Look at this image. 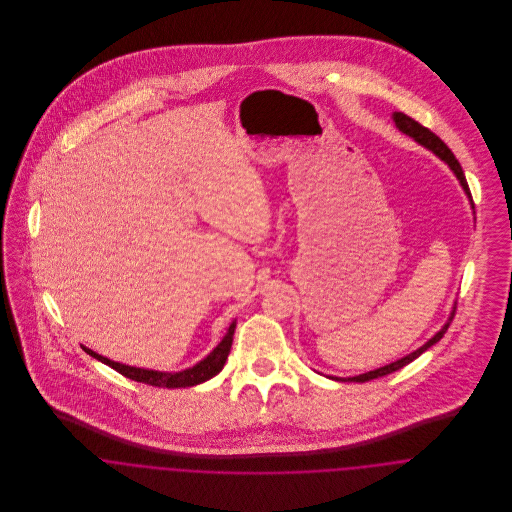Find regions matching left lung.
Wrapping results in <instances>:
<instances>
[{"label": "left lung", "instance_id": "8db88e82", "mask_svg": "<svg viewBox=\"0 0 512 512\" xmlns=\"http://www.w3.org/2000/svg\"><path fill=\"white\" fill-rule=\"evenodd\" d=\"M394 122H396V126H398V130L400 132H404V134H408V136H412L418 144H422L424 147H428V149H432L438 157H441L451 169H453V173L457 175V179L461 181V185H463V189H465V193L471 197V193H469V185H467V181H465V175H463V169H461V165H459V161L455 159V155H453V151L449 149V147L445 146L441 140H439L438 136L432 132V130H428L426 126H422L420 122H416L414 118H410V116H406L404 112H396L394 114ZM455 315H451V319H453ZM451 319H449V323H451ZM449 323L439 331L436 337H432L424 347H420L418 351H414L412 355H408V357H404V359H400V361H396V363H392V365L382 366V368H376V370H370V372H366V374H359V376H353V378H345V380H351V382H368V380H374V378H380V376H386V374H390V372H396V370H400L402 366L410 365L414 359H418L424 351H428L432 345H436L439 339L445 335V331H447V327H449ZM339 380V378H337Z\"/></svg>", "mask_w": 512, "mask_h": 512}]
</instances>
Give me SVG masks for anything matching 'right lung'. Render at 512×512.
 Masks as SVG:
<instances>
[{
	"label": "right lung",
	"mask_w": 512,
	"mask_h": 512,
	"mask_svg": "<svg viewBox=\"0 0 512 512\" xmlns=\"http://www.w3.org/2000/svg\"><path fill=\"white\" fill-rule=\"evenodd\" d=\"M234 327L236 323H232L228 327V333L224 335V339L220 341L219 347L207 357L203 359L199 365L193 366V368H187L183 372H157V370H146V368H136V366L120 365V363H114L106 357H100L98 353L90 351V349H84L90 357L98 359L100 363L104 365L112 366L116 372H120L122 376L130 378V380H136V382H144L149 386H157V388H187V386H195V384H201L209 378H213L215 374H219L222 370V366L226 363V357L230 353V347H232V335H234Z\"/></svg>",
	"instance_id": "add662e5"
}]
</instances>
